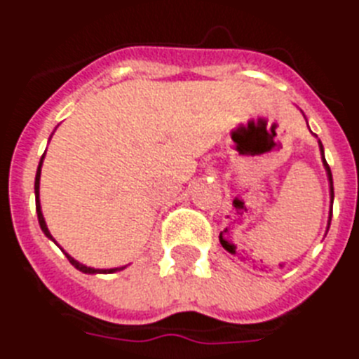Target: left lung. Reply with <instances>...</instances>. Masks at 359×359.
<instances>
[{"mask_svg":"<svg viewBox=\"0 0 359 359\" xmlns=\"http://www.w3.org/2000/svg\"><path fill=\"white\" fill-rule=\"evenodd\" d=\"M320 149H322V144H320ZM322 163H324V166H326L327 177H330V191H332V202H333V180H332V170H330V166H327L326 159H324V149H322Z\"/></svg>","mask_w":359,"mask_h":359,"instance_id":"obj_1","label":"left lung"}]
</instances>
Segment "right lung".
<instances>
[{"mask_svg":"<svg viewBox=\"0 0 359 359\" xmlns=\"http://www.w3.org/2000/svg\"><path fill=\"white\" fill-rule=\"evenodd\" d=\"M44 159V155H43ZM43 159H41V163H39V168H37V176H35V208H37V217H39V224H41V230L44 232V236L46 238H50V240H54L52 238V234L48 232V226H46V223H44V217H43V211H41V200H39V182H41V166H43ZM67 255V252H65ZM67 258H69V262L73 264L74 268L80 269L82 273H114V271H118V269H123V268H114V269H95V268H88V266H84V264L76 262L73 257H69L67 255Z\"/></svg>","mask_w":359,"mask_h":359,"instance_id":"add662e5","label":"right lung"}]
</instances>
